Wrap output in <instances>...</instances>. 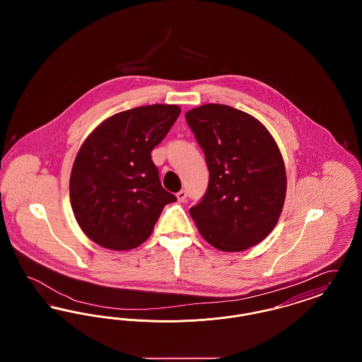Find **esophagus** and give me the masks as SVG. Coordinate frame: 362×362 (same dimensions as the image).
<instances>
[{
  "label": "esophagus",
  "instance_id": "esophagus-1",
  "mask_svg": "<svg viewBox=\"0 0 362 362\" xmlns=\"http://www.w3.org/2000/svg\"><path fill=\"white\" fill-rule=\"evenodd\" d=\"M176 198L179 202H185L186 198H187V191L186 189H180L176 192Z\"/></svg>",
  "mask_w": 362,
  "mask_h": 362
}]
</instances>
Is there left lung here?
I'll return each mask as SVG.
<instances>
[{
  "instance_id": "1",
  "label": "left lung",
  "mask_w": 362,
  "mask_h": 362,
  "mask_svg": "<svg viewBox=\"0 0 362 362\" xmlns=\"http://www.w3.org/2000/svg\"><path fill=\"white\" fill-rule=\"evenodd\" d=\"M204 151L209 185L189 214L202 238L225 252L248 250L276 226L286 173L274 138L254 117L224 104L186 114Z\"/></svg>"
}]
</instances>
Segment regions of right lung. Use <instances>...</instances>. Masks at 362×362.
Wrapping results in <instances>:
<instances>
[{
	"mask_svg": "<svg viewBox=\"0 0 362 362\" xmlns=\"http://www.w3.org/2000/svg\"><path fill=\"white\" fill-rule=\"evenodd\" d=\"M177 105L136 107L99 124L76 156L70 202L86 236L108 250L146 240L176 197L161 186L151 152L171 130Z\"/></svg>",
	"mask_w": 362,
	"mask_h": 362,
	"instance_id": "obj_1",
	"label": "right lung"
}]
</instances>
